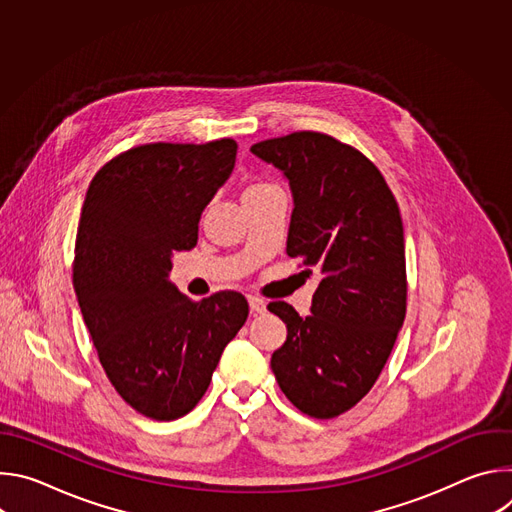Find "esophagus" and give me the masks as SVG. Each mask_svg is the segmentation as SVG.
Returning a JSON list of instances; mask_svg holds the SVG:
<instances>
[{
    "mask_svg": "<svg viewBox=\"0 0 512 512\" xmlns=\"http://www.w3.org/2000/svg\"><path fill=\"white\" fill-rule=\"evenodd\" d=\"M247 300H249V308H251V312H253V314H263V312H265V302H263L261 298H257V296H249Z\"/></svg>",
    "mask_w": 512,
    "mask_h": 512,
    "instance_id": "esophagus-1",
    "label": "esophagus"
}]
</instances>
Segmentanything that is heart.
Returning <instances> with one entry per match:
<instances>
[{
    "instance_id": "obj_1",
    "label": "heart",
    "mask_w": 512,
    "mask_h": 512,
    "mask_svg": "<svg viewBox=\"0 0 512 512\" xmlns=\"http://www.w3.org/2000/svg\"><path fill=\"white\" fill-rule=\"evenodd\" d=\"M269 188H277L275 184L267 182V180H253L251 184H247L243 196H249V194H257V192H263V190H269Z\"/></svg>"
}]
</instances>
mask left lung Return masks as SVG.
I'll return each instance as SVG.
<instances>
[{"mask_svg":"<svg viewBox=\"0 0 512 512\" xmlns=\"http://www.w3.org/2000/svg\"><path fill=\"white\" fill-rule=\"evenodd\" d=\"M294 192L287 255L320 275L312 314L287 302L269 312L287 326L271 356L283 395L302 413L332 419L377 383L407 312L399 204L379 168L348 143L294 131L251 145Z\"/></svg>","mask_w":512,"mask_h":512,"instance_id":"left-lung-1","label":"left lung"}]
</instances>
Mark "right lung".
Wrapping results in <instances>:
<instances>
[{"label": "right lung", "mask_w": 512, "mask_h": 512, "mask_svg": "<svg viewBox=\"0 0 512 512\" xmlns=\"http://www.w3.org/2000/svg\"><path fill=\"white\" fill-rule=\"evenodd\" d=\"M237 148L231 137L135 145L95 174L85 196L72 285L107 379L156 421L198 405L249 316L239 291L196 302L168 281L174 251L196 245L200 214Z\"/></svg>", "instance_id": "right-lung-1"}]
</instances>
